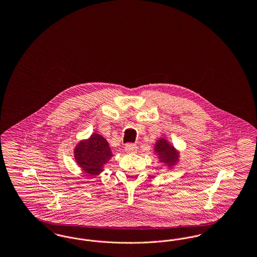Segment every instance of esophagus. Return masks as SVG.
Instances as JSON below:
<instances>
[{
	"label": "esophagus",
	"instance_id": "obj_1",
	"mask_svg": "<svg viewBox=\"0 0 257 257\" xmlns=\"http://www.w3.org/2000/svg\"><path fill=\"white\" fill-rule=\"evenodd\" d=\"M137 150H138V147L134 145V144H127L126 146H125V151L127 152V153H136L137 152Z\"/></svg>",
	"mask_w": 257,
	"mask_h": 257
}]
</instances>
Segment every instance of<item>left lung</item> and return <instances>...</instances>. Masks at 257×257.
Returning <instances> with one entry per match:
<instances>
[{
    "instance_id": "8db88e82",
    "label": "left lung",
    "mask_w": 257,
    "mask_h": 257,
    "mask_svg": "<svg viewBox=\"0 0 257 257\" xmlns=\"http://www.w3.org/2000/svg\"><path fill=\"white\" fill-rule=\"evenodd\" d=\"M155 151L157 152V155H159L161 162H164L165 164L172 166L177 162L178 152L164 139H161L157 142Z\"/></svg>"
}]
</instances>
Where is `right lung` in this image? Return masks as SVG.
Returning a JSON list of instances; mask_svg holds the SVG:
<instances>
[{
  "instance_id": "obj_1",
  "label": "right lung",
  "mask_w": 257,
  "mask_h": 257,
  "mask_svg": "<svg viewBox=\"0 0 257 257\" xmlns=\"http://www.w3.org/2000/svg\"><path fill=\"white\" fill-rule=\"evenodd\" d=\"M74 156L77 164L91 175L103 171L104 165L112 157L108 142L101 135L93 134L82 141L75 148Z\"/></svg>"
}]
</instances>
